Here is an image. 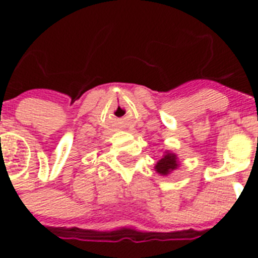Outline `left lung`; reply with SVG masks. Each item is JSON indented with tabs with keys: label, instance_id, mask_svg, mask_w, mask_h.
Wrapping results in <instances>:
<instances>
[{
	"label": "left lung",
	"instance_id": "left-lung-1",
	"mask_svg": "<svg viewBox=\"0 0 258 258\" xmlns=\"http://www.w3.org/2000/svg\"><path fill=\"white\" fill-rule=\"evenodd\" d=\"M177 168H178V159H177V155H174L173 152L169 151H166L165 154H164V156L161 157L160 160L156 163V165H155V170L161 175H168L170 172L177 169Z\"/></svg>",
	"mask_w": 258,
	"mask_h": 258
}]
</instances>
